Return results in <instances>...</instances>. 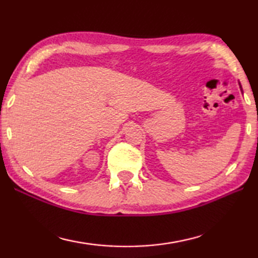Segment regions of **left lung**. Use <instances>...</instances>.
Instances as JSON below:
<instances>
[{"label": "left lung", "instance_id": "1", "mask_svg": "<svg viewBox=\"0 0 258 258\" xmlns=\"http://www.w3.org/2000/svg\"><path fill=\"white\" fill-rule=\"evenodd\" d=\"M239 87H240V90H241V93H242V87H241V85H240V83H239Z\"/></svg>", "mask_w": 258, "mask_h": 258}]
</instances>
